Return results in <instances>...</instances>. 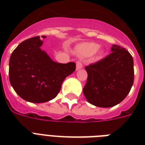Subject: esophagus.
I'll use <instances>...</instances> for the list:
<instances>
[{
    "instance_id": "esophagus-1",
    "label": "esophagus",
    "mask_w": 145,
    "mask_h": 145,
    "mask_svg": "<svg viewBox=\"0 0 145 145\" xmlns=\"http://www.w3.org/2000/svg\"><path fill=\"white\" fill-rule=\"evenodd\" d=\"M82 68V63L81 62L80 60H78L76 62V70H78Z\"/></svg>"
}]
</instances>
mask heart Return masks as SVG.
I'll use <instances>...</instances> for the list:
<instances>
[{
	"label": "heart",
	"mask_w": 145,
	"mask_h": 145,
	"mask_svg": "<svg viewBox=\"0 0 145 145\" xmlns=\"http://www.w3.org/2000/svg\"><path fill=\"white\" fill-rule=\"evenodd\" d=\"M99 48L100 45L98 44L90 42V43L83 44L81 46H79L78 48V51L81 55L88 57V56L95 54V53L99 50ZM101 51H100L99 54H101Z\"/></svg>",
	"instance_id": "1"
}]
</instances>
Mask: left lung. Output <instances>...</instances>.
<instances>
[{
	"label": "left lung",
	"mask_w": 145,
	"mask_h": 145,
	"mask_svg": "<svg viewBox=\"0 0 145 145\" xmlns=\"http://www.w3.org/2000/svg\"><path fill=\"white\" fill-rule=\"evenodd\" d=\"M110 54L85 67L88 73L83 93L91 104L111 107L129 93L134 82V63L129 52L113 44Z\"/></svg>",
	"instance_id": "1"
}]
</instances>
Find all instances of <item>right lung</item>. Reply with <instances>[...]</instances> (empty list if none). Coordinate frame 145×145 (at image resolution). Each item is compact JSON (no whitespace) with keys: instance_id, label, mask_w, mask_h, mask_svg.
<instances>
[{"instance_id":"add662e5","label":"right lung","mask_w":145,"mask_h":145,"mask_svg":"<svg viewBox=\"0 0 145 145\" xmlns=\"http://www.w3.org/2000/svg\"><path fill=\"white\" fill-rule=\"evenodd\" d=\"M45 38V36H44ZM37 36L22 41L13 50L9 63V78L20 97L32 103L54 99L65 78L76 70V63H59L41 49Z\"/></svg>"}]
</instances>
